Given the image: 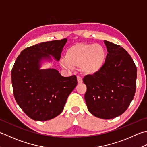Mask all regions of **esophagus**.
Wrapping results in <instances>:
<instances>
[{
  "label": "esophagus",
  "instance_id": "1",
  "mask_svg": "<svg viewBox=\"0 0 147 147\" xmlns=\"http://www.w3.org/2000/svg\"><path fill=\"white\" fill-rule=\"evenodd\" d=\"M77 82L79 84L82 83V78L80 76H78L77 77Z\"/></svg>",
  "mask_w": 147,
  "mask_h": 147
}]
</instances>
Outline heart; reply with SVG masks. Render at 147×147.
<instances>
[{"label": "heart", "instance_id": "1", "mask_svg": "<svg viewBox=\"0 0 147 147\" xmlns=\"http://www.w3.org/2000/svg\"><path fill=\"white\" fill-rule=\"evenodd\" d=\"M105 59V49L101 45L80 43L68 48L65 58L60 59L59 64L67 70L81 67L84 73L94 74L102 68Z\"/></svg>", "mask_w": 147, "mask_h": 147}]
</instances>
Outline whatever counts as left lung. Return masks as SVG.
<instances>
[{"instance_id": "obj_1", "label": "left lung", "mask_w": 147, "mask_h": 147, "mask_svg": "<svg viewBox=\"0 0 147 147\" xmlns=\"http://www.w3.org/2000/svg\"><path fill=\"white\" fill-rule=\"evenodd\" d=\"M108 54L102 68L83 79L89 111L98 118L110 119L122 114L134 96L137 69L121 46L104 40Z\"/></svg>"}]
</instances>
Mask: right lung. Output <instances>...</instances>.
Returning <instances> with one entry per match:
<instances>
[{"label": "right lung", "instance_id": "right-lung-1", "mask_svg": "<svg viewBox=\"0 0 147 147\" xmlns=\"http://www.w3.org/2000/svg\"><path fill=\"white\" fill-rule=\"evenodd\" d=\"M67 38L28 47L18 56L11 70L13 94L30 118L45 121L62 112L68 96L77 84V77H63L54 68L40 70L43 59L59 61Z\"/></svg>", "mask_w": 147, "mask_h": 147}]
</instances>
